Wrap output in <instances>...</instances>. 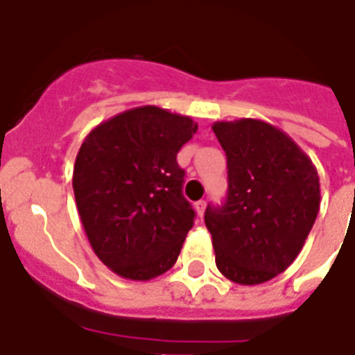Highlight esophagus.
I'll list each match as a JSON object with an SVG mask.
<instances>
[{
    "label": "esophagus",
    "mask_w": 355,
    "mask_h": 355,
    "mask_svg": "<svg viewBox=\"0 0 355 355\" xmlns=\"http://www.w3.org/2000/svg\"><path fill=\"white\" fill-rule=\"evenodd\" d=\"M205 205H207V204H205V200H198V202H196V204H195L196 214H198L200 218H202V216H204V213H205Z\"/></svg>",
    "instance_id": "34e87169"
}]
</instances>
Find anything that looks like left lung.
Listing matches in <instances>:
<instances>
[{
    "mask_svg": "<svg viewBox=\"0 0 355 355\" xmlns=\"http://www.w3.org/2000/svg\"><path fill=\"white\" fill-rule=\"evenodd\" d=\"M227 157V196L207 205L220 272L240 285L269 282L296 260L320 211V177L285 132L258 119L214 122Z\"/></svg>",
    "mask_w": 355,
    "mask_h": 355,
    "instance_id": "obj_1",
    "label": "left lung"
}]
</instances>
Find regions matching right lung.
I'll list each match as a JSON object with an SVG mask.
<instances>
[{"instance_id": "obj_1", "label": "right lung", "mask_w": 355, "mask_h": 355, "mask_svg": "<svg viewBox=\"0 0 355 355\" xmlns=\"http://www.w3.org/2000/svg\"><path fill=\"white\" fill-rule=\"evenodd\" d=\"M196 130L191 117L141 106L101 122L81 144L77 211L95 254L122 278L148 282L177 261L195 220L177 153Z\"/></svg>"}]
</instances>
